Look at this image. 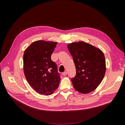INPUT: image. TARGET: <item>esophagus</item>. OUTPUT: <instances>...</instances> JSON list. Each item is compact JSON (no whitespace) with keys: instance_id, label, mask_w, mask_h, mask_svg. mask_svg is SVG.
I'll use <instances>...</instances> for the list:
<instances>
[{"instance_id":"34e87169","label":"esophagus","mask_w":125,"mask_h":125,"mask_svg":"<svg viewBox=\"0 0 125 125\" xmlns=\"http://www.w3.org/2000/svg\"><path fill=\"white\" fill-rule=\"evenodd\" d=\"M62 74V75H63V76H66V75H67V72H63Z\"/></svg>"}]
</instances>
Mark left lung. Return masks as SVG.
<instances>
[{
	"label": "left lung",
	"mask_w": 125,
	"mask_h": 125,
	"mask_svg": "<svg viewBox=\"0 0 125 125\" xmlns=\"http://www.w3.org/2000/svg\"><path fill=\"white\" fill-rule=\"evenodd\" d=\"M68 48L76 69V76L71 79L73 86L80 93L92 92L100 84L105 74L106 63L103 52L83 42L69 43Z\"/></svg>",
	"instance_id": "1"
}]
</instances>
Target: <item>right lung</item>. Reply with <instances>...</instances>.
I'll return each mask as SVG.
<instances>
[{
  "instance_id": "obj_1",
  "label": "right lung",
  "mask_w": 125,
  "mask_h": 125,
  "mask_svg": "<svg viewBox=\"0 0 125 125\" xmlns=\"http://www.w3.org/2000/svg\"><path fill=\"white\" fill-rule=\"evenodd\" d=\"M57 42L37 41L33 42L25 50L24 72L29 84L41 94H52L58 88L60 76L56 63L51 55Z\"/></svg>"
}]
</instances>
